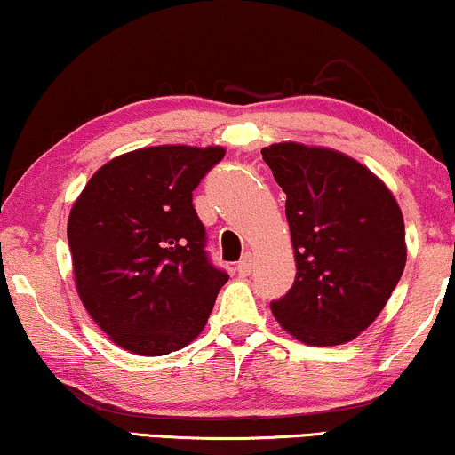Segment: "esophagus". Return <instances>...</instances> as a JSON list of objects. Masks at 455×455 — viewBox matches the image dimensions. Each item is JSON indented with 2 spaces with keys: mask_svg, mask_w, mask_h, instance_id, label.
<instances>
[{
  "mask_svg": "<svg viewBox=\"0 0 455 455\" xmlns=\"http://www.w3.org/2000/svg\"><path fill=\"white\" fill-rule=\"evenodd\" d=\"M252 269H254V263H252V257L251 254H244V257H242L240 260H238V265H235V271H238V275H242V277H248L252 273Z\"/></svg>",
  "mask_w": 455,
  "mask_h": 455,
  "instance_id": "34e87169",
  "label": "esophagus"
}]
</instances>
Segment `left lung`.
Segmentation results:
<instances>
[{"instance_id":"8db88e82","label":"left lung","mask_w":455,"mask_h":455,"mask_svg":"<svg viewBox=\"0 0 455 455\" xmlns=\"http://www.w3.org/2000/svg\"><path fill=\"white\" fill-rule=\"evenodd\" d=\"M260 155L288 196L296 260L294 285L271 302L273 316L307 346L352 341L406 267L400 204L369 167L333 148L275 142Z\"/></svg>"}]
</instances>
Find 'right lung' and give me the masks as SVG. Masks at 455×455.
<instances>
[{
	"instance_id": "obj_1",
	"label": "right lung",
	"mask_w": 455,
	"mask_h": 455,
	"mask_svg": "<svg viewBox=\"0 0 455 455\" xmlns=\"http://www.w3.org/2000/svg\"><path fill=\"white\" fill-rule=\"evenodd\" d=\"M223 147L159 145L124 153L92 173L68 217L76 291L124 350L164 356L207 325L228 273L204 252L192 190Z\"/></svg>"
}]
</instances>
